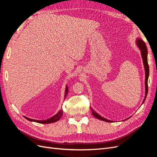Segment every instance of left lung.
<instances>
[{
    "instance_id": "1",
    "label": "left lung",
    "mask_w": 157,
    "mask_h": 157,
    "mask_svg": "<svg viewBox=\"0 0 157 157\" xmlns=\"http://www.w3.org/2000/svg\"><path fill=\"white\" fill-rule=\"evenodd\" d=\"M136 44L137 46V47L140 48V51H141V57H142V59H143V62H144V68H145V98L144 99V101L143 103H144L146 97H147V92H148V78H149V65H148V62H147V54H148V52H147V46L145 42L142 40L140 39H137L136 40ZM90 109H91L92 113V115L97 118L98 119H99L101 121H105L107 122H112L113 121H109L106 119V118L102 117L100 115H99L98 113H96L94 109L90 107ZM127 118V119H128ZM126 119H125L124 121H126Z\"/></svg>"
}]
</instances>
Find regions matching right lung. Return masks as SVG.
Segmentation results:
<instances>
[{
	"label": "right lung",
	"instance_id": "add662e5",
	"mask_svg": "<svg viewBox=\"0 0 157 157\" xmlns=\"http://www.w3.org/2000/svg\"><path fill=\"white\" fill-rule=\"evenodd\" d=\"M68 91H69V89H68V86H66L65 87V96H64V99L66 98V96H67V94H68ZM63 115V111L62 110H60L59 111V112L55 115L54 116L52 117L51 118H48V119H46V120H42V121H39V120H34V119H31V118H27L26 117H24L25 118H26L27 120L29 121H33V122H36L38 123H41V124H48V123H53L55 122L56 121H58L60 119V118L62 117Z\"/></svg>",
	"mask_w": 157,
	"mask_h": 157
}]
</instances>
